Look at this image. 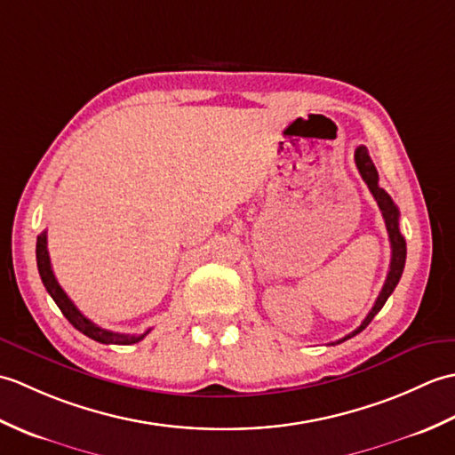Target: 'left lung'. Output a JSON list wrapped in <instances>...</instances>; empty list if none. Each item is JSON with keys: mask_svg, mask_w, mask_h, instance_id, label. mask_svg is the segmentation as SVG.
<instances>
[{"mask_svg": "<svg viewBox=\"0 0 455 455\" xmlns=\"http://www.w3.org/2000/svg\"><path fill=\"white\" fill-rule=\"evenodd\" d=\"M354 158H355L357 170H360V176L367 183V188H370L371 196L375 197L377 205H379L381 215L385 219V227H387V235H389V243H391V266H389L387 279H385V285L381 289L379 297H377V301H375L373 308L370 311V315L363 318V323L357 326L354 332L340 338V340H336L334 344L346 342L347 338L360 334L363 328L373 321V316L381 311L385 301H387L389 295L395 291V287H397L399 279L403 275V269H404V259H407V243H404V238H403L401 230H399V209H397V205H395V203H393L389 193L385 191L383 188H379V176H377V170L373 166L370 154H367V148L365 147H357Z\"/></svg>", "mask_w": 455, "mask_h": 455, "instance_id": "obj_1", "label": "left lung"}]
</instances>
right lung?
Listing matches in <instances>:
<instances>
[{
	"instance_id": "obj_1",
	"label": "right lung",
	"mask_w": 455,
	"mask_h": 455,
	"mask_svg": "<svg viewBox=\"0 0 455 455\" xmlns=\"http://www.w3.org/2000/svg\"><path fill=\"white\" fill-rule=\"evenodd\" d=\"M36 266H38V274H41L43 283L46 287L48 295L54 299V303L60 308L62 315L70 321V324L76 328V331H80L82 334H85L88 338L95 342H101V344H137L140 342L144 336H147L150 331H147L144 334H121V332H113L108 331V328H101L98 324H93L88 316H84L78 307H76L70 297L64 293V289L60 287V283L56 282L54 272H52V266H51V256H48V250H46V230L36 236Z\"/></svg>"
}]
</instances>
